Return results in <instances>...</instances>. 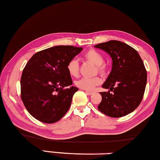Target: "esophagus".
Listing matches in <instances>:
<instances>
[{"label":"esophagus","instance_id":"34e87169","mask_svg":"<svg viewBox=\"0 0 160 160\" xmlns=\"http://www.w3.org/2000/svg\"><path fill=\"white\" fill-rule=\"evenodd\" d=\"M85 92L87 93V94L88 95H92V93H93V92L92 91H90V90H85Z\"/></svg>","mask_w":160,"mask_h":160}]
</instances>
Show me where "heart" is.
<instances>
[{"label":"heart","mask_w":160,"mask_h":160,"mask_svg":"<svg viewBox=\"0 0 160 160\" xmlns=\"http://www.w3.org/2000/svg\"><path fill=\"white\" fill-rule=\"evenodd\" d=\"M85 59L92 62L96 65V72L98 71L101 75H105L107 72V66L103 63L104 58L102 53L95 49H90L84 54ZM67 70L70 76L76 77L79 72V64L75 59H70L67 65ZM101 83V79L98 76L94 77H83L76 81V87L85 90H92L95 87L98 86Z\"/></svg>","instance_id":"obj_1"}]
</instances>
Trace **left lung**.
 Here are the masks:
<instances>
[{"instance_id": "obj_1", "label": "left lung", "mask_w": 160, "mask_h": 160, "mask_svg": "<svg viewBox=\"0 0 160 160\" xmlns=\"http://www.w3.org/2000/svg\"><path fill=\"white\" fill-rule=\"evenodd\" d=\"M95 47L105 51L112 59V69L102 86L109 90L100 92L102 100L98 109L112 118L128 115L143 98L147 82L143 62L135 49L121 41L110 40Z\"/></svg>"}]
</instances>
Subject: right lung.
<instances>
[{
    "instance_id": "1",
    "label": "right lung",
    "mask_w": 160,
    "mask_h": 160,
    "mask_svg": "<svg viewBox=\"0 0 160 160\" xmlns=\"http://www.w3.org/2000/svg\"><path fill=\"white\" fill-rule=\"evenodd\" d=\"M82 48L58 45L34 53L25 66L20 79V97L26 109L38 121L53 123L67 113L78 89L67 70L70 59Z\"/></svg>"
}]
</instances>
